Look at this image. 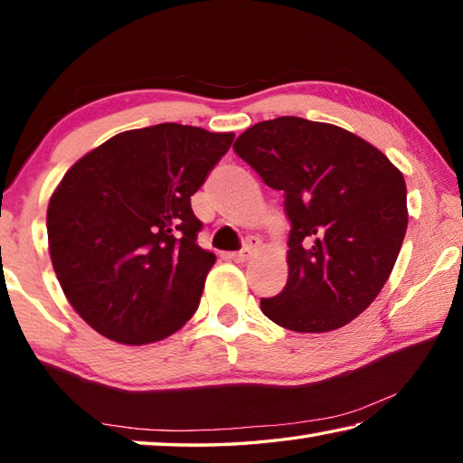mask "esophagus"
I'll return each mask as SVG.
<instances>
[{"label": "esophagus", "instance_id": "1", "mask_svg": "<svg viewBox=\"0 0 463 463\" xmlns=\"http://www.w3.org/2000/svg\"><path fill=\"white\" fill-rule=\"evenodd\" d=\"M260 239H255V237H250V239H247V242H245V247H242L239 253H232L231 255V260L232 261H237V263H245V261H249L250 257H253L255 253H257V249H260Z\"/></svg>", "mask_w": 463, "mask_h": 463}]
</instances>
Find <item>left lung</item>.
Returning <instances> with one entry per match:
<instances>
[{"instance_id": "8db88e82", "label": "left lung", "mask_w": 463, "mask_h": 463, "mask_svg": "<svg viewBox=\"0 0 463 463\" xmlns=\"http://www.w3.org/2000/svg\"><path fill=\"white\" fill-rule=\"evenodd\" d=\"M234 151L286 195L288 284L261 298L273 323L328 333L357 318L401 253L406 184L380 148L326 122L281 116L247 128Z\"/></svg>"}]
</instances>
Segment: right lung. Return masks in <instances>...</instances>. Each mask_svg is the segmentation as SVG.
Returning <instances> with one entry per match:
<instances>
[{"mask_svg": "<svg viewBox=\"0 0 463 463\" xmlns=\"http://www.w3.org/2000/svg\"><path fill=\"white\" fill-rule=\"evenodd\" d=\"M232 138L175 122L127 130L61 179L46 210L49 253L93 331L148 345L194 317L216 255L198 245L190 198Z\"/></svg>", "mask_w": 463, "mask_h": 463, "instance_id": "add662e5", "label": "right lung"}]
</instances>
